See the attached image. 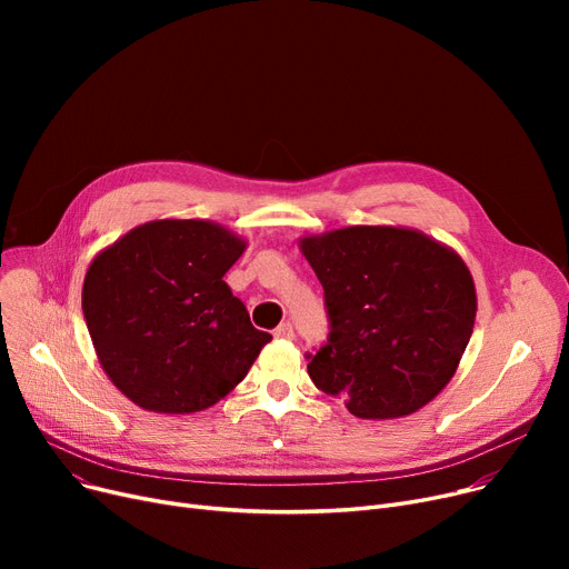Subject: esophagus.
I'll list each match as a JSON object with an SVG mask.
<instances>
[{"instance_id": "1", "label": "esophagus", "mask_w": 569, "mask_h": 569, "mask_svg": "<svg viewBox=\"0 0 569 569\" xmlns=\"http://www.w3.org/2000/svg\"><path fill=\"white\" fill-rule=\"evenodd\" d=\"M292 337H295V332H292L290 322H281L274 330V339H292Z\"/></svg>"}]
</instances>
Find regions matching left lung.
<instances>
[{
  "label": "left lung",
  "mask_w": 569,
  "mask_h": 569,
  "mask_svg": "<svg viewBox=\"0 0 569 569\" xmlns=\"http://www.w3.org/2000/svg\"><path fill=\"white\" fill-rule=\"evenodd\" d=\"M325 290L327 343L307 355L318 390L362 420L427 406L452 380L477 297L466 262L420 230L350 226L300 239Z\"/></svg>",
  "instance_id": "8db88e82"
}]
</instances>
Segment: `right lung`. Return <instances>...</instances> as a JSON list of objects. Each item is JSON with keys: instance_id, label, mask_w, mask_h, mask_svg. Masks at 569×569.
I'll use <instances>...</instances> for the list:
<instances>
[{"instance_id": "1", "label": "right lung", "mask_w": 569, "mask_h": 569, "mask_svg": "<svg viewBox=\"0 0 569 569\" xmlns=\"http://www.w3.org/2000/svg\"><path fill=\"white\" fill-rule=\"evenodd\" d=\"M247 242L200 219L149 221L89 264L82 313L99 362L136 406L166 415L221 401L262 346L223 281Z\"/></svg>"}]
</instances>
